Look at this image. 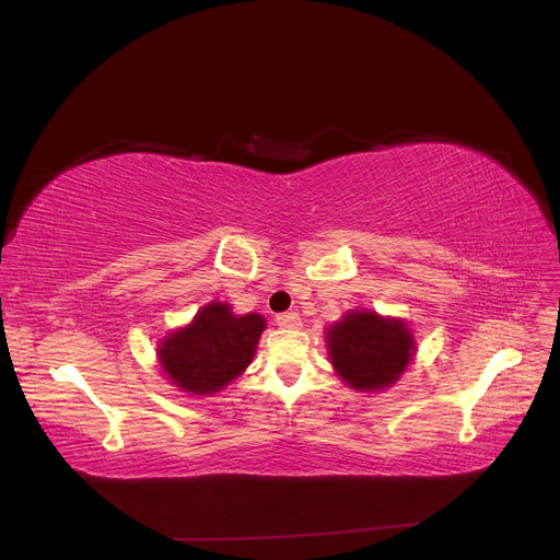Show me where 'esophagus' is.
I'll return each mask as SVG.
<instances>
[{"mask_svg":"<svg viewBox=\"0 0 560 560\" xmlns=\"http://www.w3.org/2000/svg\"><path fill=\"white\" fill-rule=\"evenodd\" d=\"M276 322H278V327H282V329H299L301 327V315L299 313H280L278 317H276Z\"/></svg>","mask_w":560,"mask_h":560,"instance_id":"34e87169","label":"esophagus"}]
</instances>
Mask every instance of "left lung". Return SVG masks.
Here are the masks:
<instances>
[{
	"mask_svg": "<svg viewBox=\"0 0 560 560\" xmlns=\"http://www.w3.org/2000/svg\"><path fill=\"white\" fill-rule=\"evenodd\" d=\"M325 336L334 371L360 393L393 387L418 350L401 317H383L376 311H348Z\"/></svg>",
	"mask_w": 560,
	"mask_h": 560,
	"instance_id": "obj_1",
	"label": "left lung"
}]
</instances>
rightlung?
I'll return each instance as SVG.
<instances>
[{"label": "right lung", "mask_w": 560, "mask_h": 560, "mask_svg": "<svg viewBox=\"0 0 560 560\" xmlns=\"http://www.w3.org/2000/svg\"><path fill=\"white\" fill-rule=\"evenodd\" d=\"M266 319L235 315L231 303L210 301L186 327L159 341V366L182 393L202 397L224 389L252 364Z\"/></svg>", "instance_id": "add662e5"}]
</instances>
